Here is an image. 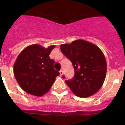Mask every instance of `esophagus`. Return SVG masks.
<instances>
[{"mask_svg": "<svg viewBox=\"0 0 125 125\" xmlns=\"http://www.w3.org/2000/svg\"><path fill=\"white\" fill-rule=\"evenodd\" d=\"M59 73H60V76H62V74H63V71L62 70H61L60 71H59Z\"/></svg>", "mask_w": 125, "mask_h": 125, "instance_id": "esophagus-1", "label": "esophagus"}]
</instances>
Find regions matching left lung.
<instances>
[{"label": "left lung", "mask_w": 125, "mask_h": 125, "mask_svg": "<svg viewBox=\"0 0 125 125\" xmlns=\"http://www.w3.org/2000/svg\"><path fill=\"white\" fill-rule=\"evenodd\" d=\"M60 49L71 61L74 69L73 78L66 80L71 91L81 98L96 93L102 86L106 74V61L101 49L82 39L63 44Z\"/></svg>", "instance_id": "left-lung-1"}]
</instances>
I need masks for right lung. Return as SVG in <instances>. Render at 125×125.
Instances as JSON below:
<instances>
[{
    "mask_svg": "<svg viewBox=\"0 0 125 125\" xmlns=\"http://www.w3.org/2000/svg\"><path fill=\"white\" fill-rule=\"evenodd\" d=\"M55 46L44 48L32 44L17 56L14 65V74L22 89L27 93L41 96L47 93L59 73L54 69V61L49 54Z\"/></svg>",
    "mask_w": 125,
    "mask_h": 125,
    "instance_id": "right-lung-1",
    "label": "right lung"
}]
</instances>
